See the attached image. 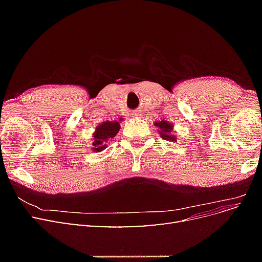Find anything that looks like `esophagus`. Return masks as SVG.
<instances>
[{
    "instance_id": "esophagus-1",
    "label": "esophagus",
    "mask_w": 262,
    "mask_h": 262,
    "mask_svg": "<svg viewBox=\"0 0 262 262\" xmlns=\"http://www.w3.org/2000/svg\"><path fill=\"white\" fill-rule=\"evenodd\" d=\"M133 117L134 118H141L142 114H141V112H139V110H136V112H133Z\"/></svg>"
}]
</instances>
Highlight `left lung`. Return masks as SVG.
<instances>
[{
	"mask_svg": "<svg viewBox=\"0 0 262 262\" xmlns=\"http://www.w3.org/2000/svg\"><path fill=\"white\" fill-rule=\"evenodd\" d=\"M155 126H157V131L161 134L162 139L167 140V141H177V138L173 136V128H172V123L161 120V121H156Z\"/></svg>",
	"mask_w": 262,
	"mask_h": 262,
	"instance_id": "left-lung-1",
	"label": "left lung"
}]
</instances>
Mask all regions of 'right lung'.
<instances>
[{
    "label": "right lung",
    "instance_id": "1",
    "mask_svg": "<svg viewBox=\"0 0 262 262\" xmlns=\"http://www.w3.org/2000/svg\"><path fill=\"white\" fill-rule=\"evenodd\" d=\"M120 130V124L118 121H106L97 125L93 134V147L94 152H101L107 147V143L113 140Z\"/></svg>",
    "mask_w": 262,
    "mask_h": 262
}]
</instances>
